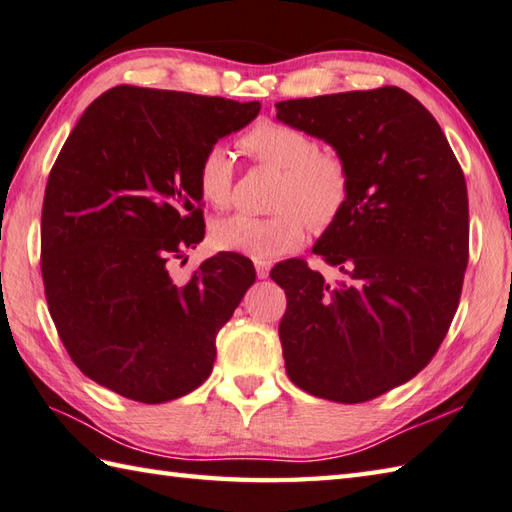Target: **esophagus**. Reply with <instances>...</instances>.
Instances as JSON below:
<instances>
[{"label":"esophagus","instance_id":"esophagus-1","mask_svg":"<svg viewBox=\"0 0 512 512\" xmlns=\"http://www.w3.org/2000/svg\"><path fill=\"white\" fill-rule=\"evenodd\" d=\"M269 269H271V263H267V260H256V274H258V278H267L269 276Z\"/></svg>","mask_w":512,"mask_h":512}]
</instances>
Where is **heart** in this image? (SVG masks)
Here are the masks:
<instances>
[{
	"mask_svg": "<svg viewBox=\"0 0 512 512\" xmlns=\"http://www.w3.org/2000/svg\"><path fill=\"white\" fill-rule=\"evenodd\" d=\"M241 145L256 161L283 170L276 207L269 216L238 212L218 218L212 225V243L223 252H236L254 260H274L305 241L309 223L329 227L349 203L351 179L340 156L318 150L307 132L278 121L254 125ZM196 187L214 207L232 198L234 159L225 145H212L196 170Z\"/></svg>",
	"mask_w": 512,
	"mask_h": 512,
	"instance_id": "obj_1",
	"label": "heart"
}]
</instances>
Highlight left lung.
<instances>
[{
  "mask_svg": "<svg viewBox=\"0 0 512 512\" xmlns=\"http://www.w3.org/2000/svg\"><path fill=\"white\" fill-rule=\"evenodd\" d=\"M276 119L329 143L351 179L314 245L342 280L300 258L269 274L287 294L285 369L316 398L367 402L415 378L451 327L468 263L464 172L433 114L395 86L280 101Z\"/></svg>",
  "mask_w": 512,
  "mask_h": 512,
  "instance_id": "8db88e82",
  "label": "left lung"
}]
</instances>
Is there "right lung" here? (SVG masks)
Listing matches in <instances>:
<instances>
[{"mask_svg": "<svg viewBox=\"0 0 512 512\" xmlns=\"http://www.w3.org/2000/svg\"><path fill=\"white\" fill-rule=\"evenodd\" d=\"M258 112V101L117 86L66 139L41 210V276L61 342L101 387L161 404L210 378L254 265L223 252L174 283L168 263L205 236L203 154Z\"/></svg>", "mask_w": 512, "mask_h": 512, "instance_id": "1", "label": "right lung"}]
</instances>
